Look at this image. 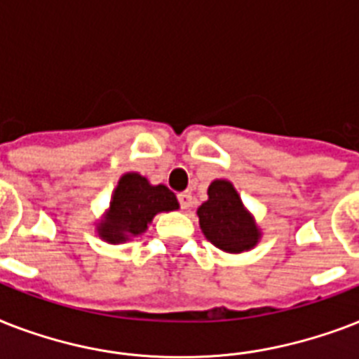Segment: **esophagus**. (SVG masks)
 I'll use <instances>...</instances> for the list:
<instances>
[{
  "label": "esophagus",
  "instance_id": "34e87169",
  "mask_svg": "<svg viewBox=\"0 0 359 359\" xmlns=\"http://www.w3.org/2000/svg\"><path fill=\"white\" fill-rule=\"evenodd\" d=\"M179 203L180 208H190L191 207V194L190 191H180L179 194Z\"/></svg>",
  "mask_w": 359,
  "mask_h": 359
}]
</instances>
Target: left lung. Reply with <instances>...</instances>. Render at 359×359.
I'll return each instance as SVG.
<instances>
[{
	"label": "left lung",
	"mask_w": 359,
	"mask_h": 359,
	"mask_svg": "<svg viewBox=\"0 0 359 359\" xmlns=\"http://www.w3.org/2000/svg\"><path fill=\"white\" fill-rule=\"evenodd\" d=\"M197 216L205 236L219 250L240 253L251 250L259 240L257 225L227 180H214L208 186V201L197 208Z\"/></svg>",
	"instance_id": "1"
}]
</instances>
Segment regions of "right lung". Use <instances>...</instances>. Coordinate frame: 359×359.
Wrapping results in <instances>:
<instances>
[{
	"label": "right lung",
	"mask_w": 359,
	"mask_h": 359,
	"mask_svg": "<svg viewBox=\"0 0 359 359\" xmlns=\"http://www.w3.org/2000/svg\"><path fill=\"white\" fill-rule=\"evenodd\" d=\"M179 208V201L163 184L151 186L145 177L126 173L114 191L106 222L98 225V233L109 244H119L128 236L141 235L158 212Z\"/></svg>",
	"instance_id": "add662e5"
}]
</instances>
